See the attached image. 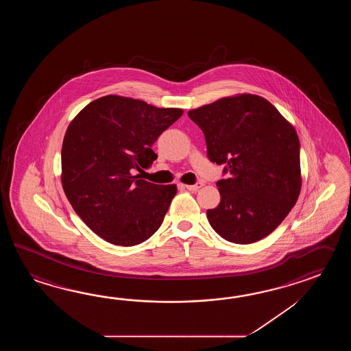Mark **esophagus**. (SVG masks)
Here are the masks:
<instances>
[{"label":"esophagus","instance_id":"1","mask_svg":"<svg viewBox=\"0 0 351 351\" xmlns=\"http://www.w3.org/2000/svg\"><path fill=\"white\" fill-rule=\"evenodd\" d=\"M203 186V183L202 182H197L195 184H186V188L188 191H191V192H195V191H198L201 186Z\"/></svg>","mask_w":351,"mask_h":351}]
</instances>
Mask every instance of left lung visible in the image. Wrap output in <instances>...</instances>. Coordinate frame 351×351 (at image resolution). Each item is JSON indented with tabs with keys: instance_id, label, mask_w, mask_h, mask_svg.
<instances>
[{
	"instance_id": "1",
	"label": "left lung",
	"mask_w": 351,
	"mask_h": 351,
	"mask_svg": "<svg viewBox=\"0 0 351 351\" xmlns=\"http://www.w3.org/2000/svg\"><path fill=\"white\" fill-rule=\"evenodd\" d=\"M201 128L207 156L230 178L216 184L221 202L207 210L226 241L247 245L275 231L301 191L300 141L295 128L266 99L242 94L188 112Z\"/></svg>"
}]
</instances>
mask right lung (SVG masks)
I'll use <instances>...</instances> for the list:
<instances>
[{
	"instance_id": "add662e5",
	"label": "right lung",
	"mask_w": 351,
	"mask_h": 351,
	"mask_svg": "<svg viewBox=\"0 0 351 351\" xmlns=\"http://www.w3.org/2000/svg\"><path fill=\"white\" fill-rule=\"evenodd\" d=\"M132 97L106 95L86 105L67 127L61 149V183L76 215L99 237L135 246L165 219L176 184L147 182L135 171L157 159L158 136L182 117Z\"/></svg>"
}]
</instances>
